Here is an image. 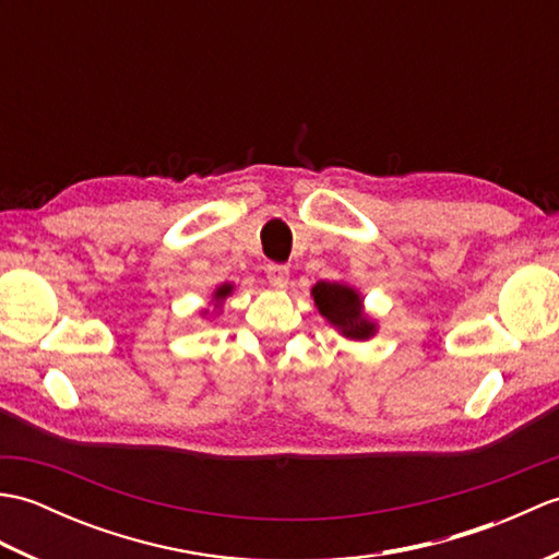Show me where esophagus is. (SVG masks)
Here are the masks:
<instances>
[{
	"mask_svg": "<svg viewBox=\"0 0 559 559\" xmlns=\"http://www.w3.org/2000/svg\"><path fill=\"white\" fill-rule=\"evenodd\" d=\"M288 276H290V271L283 264H269V269H266V278L276 290H283L288 286Z\"/></svg>",
	"mask_w": 559,
	"mask_h": 559,
	"instance_id": "1",
	"label": "esophagus"
}]
</instances>
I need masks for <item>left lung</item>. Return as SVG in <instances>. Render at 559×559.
<instances>
[{
  "label": "left lung",
  "instance_id": "left-lung-1",
  "mask_svg": "<svg viewBox=\"0 0 559 559\" xmlns=\"http://www.w3.org/2000/svg\"><path fill=\"white\" fill-rule=\"evenodd\" d=\"M314 307L348 341H370L377 319L365 312L362 295L346 281H319L312 286Z\"/></svg>",
  "mask_w": 559,
  "mask_h": 559
}]
</instances>
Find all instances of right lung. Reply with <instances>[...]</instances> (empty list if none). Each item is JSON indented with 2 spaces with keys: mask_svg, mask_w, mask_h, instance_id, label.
<instances>
[{
  "mask_svg": "<svg viewBox=\"0 0 559 559\" xmlns=\"http://www.w3.org/2000/svg\"><path fill=\"white\" fill-rule=\"evenodd\" d=\"M233 290H235L233 283H223V286H218L216 290H213V295H211V305L213 307H206V310H201V317H218L221 310H223V302L230 298Z\"/></svg>",
  "mask_w": 559,
  "mask_h": 559,
  "instance_id": "1",
  "label": "right lung"
}]
</instances>
